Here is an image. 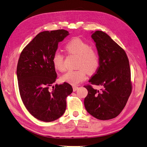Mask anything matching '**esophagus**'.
<instances>
[{
  "instance_id": "esophagus-1",
  "label": "esophagus",
  "mask_w": 147,
  "mask_h": 147,
  "mask_svg": "<svg viewBox=\"0 0 147 147\" xmlns=\"http://www.w3.org/2000/svg\"><path fill=\"white\" fill-rule=\"evenodd\" d=\"M72 87H73V90H74V91H76L77 90L78 88V86H77V85H73Z\"/></svg>"
}]
</instances>
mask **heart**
<instances>
[{
    "label": "heart",
    "instance_id": "obj_1",
    "mask_svg": "<svg viewBox=\"0 0 147 147\" xmlns=\"http://www.w3.org/2000/svg\"><path fill=\"white\" fill-rule=\"evenodd\" d=\"M65 49L69 54L78 56V69L66 72L61 77L64 82L76 84L86 79L87 72L89 74L96 72L99 65V57L97 52L91 48L90 44L80 38L74 37L66 44ZM52 62L56 70L61 72L65 70L64 56L61 53H55Z\"/></svg>",
    "mask_w": 147,
    "mask_h": 147
}]
</instances>
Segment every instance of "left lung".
I'll return each instance as SVG.
<instances>
[{
	"label": "left lung",
	"mask_w": 147,
	"mask_h": 147,
	"mask_svg": "<svg viewBox=\"0 0 147 147\" xmlns=\"http://www.w3.org/2000/svg\"><path fill=\"white\" fill-rule=\"evenodd\" d=\"M99 57V66L89 80L101 86L95 90L90 84L84 86L88 91L84 104L87 112L100 120L117 117L125 107L132 92L131 69L123 49L100 30L91 35Z\"/></svg>",
	"instance_id": "left-lung-1"
}]
</instances>
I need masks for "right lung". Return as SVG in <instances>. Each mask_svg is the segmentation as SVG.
Returning <instances> with one entry per match:
<instances>
[{
	"label": "right lung",
	"instance_id": "1",
	"mask_svg": "<svg viewBox=\"0 0 147 147\" xmlns=\"http://www.w3.org/2000/svg\"><path fill=\"white\" fill-rule=\"evenodd\" d=\"M67 30L43 31L37 34L21 53L17 78L21 98L34 117L45 122L58 119L65 112L66 97L73 91L68 83L56 84L57 74L53 57Z\"/></svg>",
	"mask_w": 147,
	"mask_h": 147
}]
</instances>
